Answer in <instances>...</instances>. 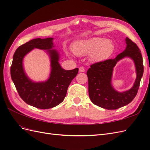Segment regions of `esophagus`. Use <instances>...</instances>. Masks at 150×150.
I'll use <instances>...</instances> for the list:
<instances>
[{
    "label": "esophagus",
    "instance_id": "1",
    "mask_svg": "<svg viewBox=\"0 0 150 150\" xmlns=\"http://www.w3.org/2000/svg\"><path fill=\"white\" fill-rule=\"evenodd\" d=\"M79 71L80 72H83L85 71V69H84V67H80L79 68Z\"/></svg>",
    "mask_w": 150,
    "mask_h": 150
}]
</instances>
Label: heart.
I'll list each match as a JSON object with an SVG mask.
<instances>
[{
  "mask_svg": "<svg viewBox=\"0 0 150 150\" xmlns=\"http://www.w3.org/2000/svg\"><path fill=\"white\" fill-rule=\"evenodd\" d=\"M114 44L110 39L93 38L77 42L72 46L76 55L84 56L90 53L92 61L99 62L110 57L114 51Z\"/></svg>",
  "mask_w": 150,
  "mask_h": 150,
  "instance_id": "obj_1",
  "label": "heart"
}]
</instances>
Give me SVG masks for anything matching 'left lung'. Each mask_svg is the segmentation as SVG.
Instances as JSON below:
<instances>
[{"label":"left lung","instance_id":"1","mask_svg":"<svg viewBox=\"0 0 150 150\" xmlns=\"http://www.w3.org/2000/svg\"><path fill=\"white\" fill-rule=\"evenodd\" d=\"M126 49L116 58L95 62L87 71L89 96L95 105L106 110H116L130 103L137 96L143 74V57L137 45L130 39L126 38ZM125 57L134 61L137 76L132 88L119 93L111 86L112 70L117 62Z\"/></svg>","mask_w":150,"mask_h":150}]
</instances>
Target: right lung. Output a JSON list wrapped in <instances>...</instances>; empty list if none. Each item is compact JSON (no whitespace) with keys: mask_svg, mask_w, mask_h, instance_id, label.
<instances>
[{"mask_svg":"<svg viewBox=\"0 0 150 150\" xmlns=\"http://www.w3.org/2000/svg\"><path fill=\"white\" fill-rule=\"evenodd\" d=\"M53 38L34 39L18 47L11 67V78L21 99L27 104L39 109L52 108L64 100L71 81L79 69L65 70L59 64V54L54 47ZM34 48L48 50L51 57L52 73L46 82L34 83L26 77L22 66L23 57Z\"/></svg>","mask_w":150,"mask_h":150,"instance_id":"add662e5","label":"right lung"}]
</instances>
